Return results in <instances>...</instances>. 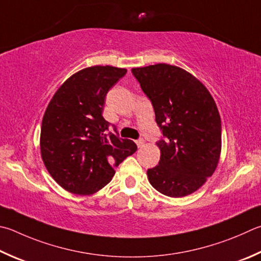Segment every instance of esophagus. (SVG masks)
Returning a JSON list of instances; mask_svg holds the SVG:
<instances>
[{
	"mask_svg": "<svg viewBox=\"0 0 261 261\" xmlns=\"http://www.w3.org/2000/svg\"><path fill=\"white\" fill-rule=\"evenodd\" d=\"M136 144H137V146L139 147V148H141V147H144L145 146V144H146V141L144 140V139H138L136 141Z\"/></svg>",
	"mask_w": 261,
	"mask_h": 261,
	"instance_id": "obj_1",
	"label": "esophagus"
}]
</instances>
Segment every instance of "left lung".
Masks as SVG:
<instances>
[{
	"instance_id": "obj_1",
	"label": "left lung",
	"mask_w": 261,
	"mask_h": 261,
	"mask_svg": "<svg viewBox=\"0 0 261 261\" xmlns=\"http://www.w3.org/2000/svg\"><path fill=\"white\" fill-rule=\"evenodd\" d=\"M149 98L163 139L160 162L147 170L151 186L163 195L196 192L216 171L221 151V121L204 84L177 66L156 64L132 68Z\"/></svg>"
}]
</instances>
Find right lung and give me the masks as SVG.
Segmentation results:
<instances>
[{
	"label": "right lung",
	"mask_w": 261,
	"mask_h": 261,
	"mask_svg": "<svg viewBox=\"0 0 261 261\" xmlns=\"http://www.w3.org/2000/svg\"><path fill=\"white\" fill-rule=\"evenodd\" d=\"M125 68L92 66L60 85L42 120L40 147L43 163L59 186L77 195H91L111 181L122 161L137 150L130 139L106 135L105 97Z\"/></svg>",
	"instance_id": "obj_1"
}]
</instances>
